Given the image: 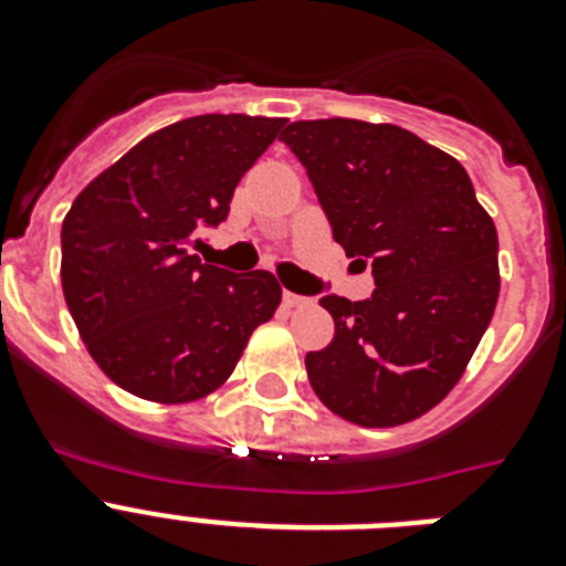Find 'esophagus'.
<instances>
[{
    "instance_id": "esophagus-1",
    "label": "esophagus",
    "mask_w": 566,
    "mask_h": 566,
    "mask_svg": "<svg viewBox=\"0 0 566 566\" xmlns=\"http://www.w3.org/2000/svg\"><path fill=\"white\" fill-rule=\"evenodd\" d=\"M283 303H286L289 308H306V306H312V300L303 297V294H294V292H283Z\"/></svg>"
}]
</instances>
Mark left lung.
Wrapping results in <instances>:
<instances>
[{
	"instance_id": "8db88e82",
	"label": "left lung",
	"mask_w": 566,
	"mask_h": 566,
	"mask_svg": "<svg viewBox=\"0 0 566 566\" xmlns=\"http://www.w3.org/2000/svg\"><path fill=\"white\" fill-rule=\"evenodd\" d=\"M306 167L348 258L371 263L368 300L326 294L334 339L306 354L314 394L363 428L422 417L451 394L499 300V234L453 155L397 124L294 122Z\"/></svg>"
}]
</instances>
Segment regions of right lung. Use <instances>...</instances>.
<instances>
[{"mask_svg": "<svg viewBox=\"0 0 566 566\" xmlns=\"http://www.w3.org/2000/svg\"><path fill=\"white\" fill-rule=\"evenodd\" d=\"M286 118L195 115L147 135L87 184L62 223V289L90 357L118 388L195 402L234 371L280 306L274 274L201 263L247 169Z\"/></svg>", "mask_w": 566, "mask_h": 566, "instance_id": "1", "label": "right lung"}]
</instances>
